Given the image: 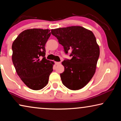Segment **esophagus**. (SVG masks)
<instances>
[{
	"label": "esophagus",
	"instance_id": "obj_1",
	"mask_svg": "<svg viewBox=\"0 0 121 121\" xmlns=\"http://www.w3.org/2000/svg\"><path fill=\"white\" fill-rule=\"evenodd\" d=\"M56 65H59L61 63V62H56Z\"/></svg>",
	"mask_w": 121,
	"mask_h": 121
}]
</instances>
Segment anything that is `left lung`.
Segmentation results:
<instances>
[{
    "label": "left lung",
    "instance_id": "1",
    "mask_svg": "<svg viewBox=\"0 0 121 121\" xmlns=\"http://www.w3.org/2000/svg\"><path fill=\"white\" fill-rule=\"evenodd\" d=\"M65 54L72 52L70 60H65L62 65L65 71L60 73L63 84L71 90L85 86L95 72L100 54L99 46L92 32L81 26H71L51 30Z\"/></svg>",
    "mask_w": 121,
    "mask_h": 121
}]
</instances>
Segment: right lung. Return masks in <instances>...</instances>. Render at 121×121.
<instances>
[{
	"label": "right lung",
	"mask_w": 121,
	"mask_h": 121,
	"mask_svg": "<svg viewBox=\"0 0 121 121\" xmlns=\"http://www.w3.org/2000/svg\"><path fill=\"white\" fill-rule=\"evenodd\" d=\"M50 30L30 29L22 31L12 44V61L22 82L34 90L48 84L54 62L46 59L45 44Z\"/></svg>",
	"instance_id": "right-lung-1"
}]
</instances>
